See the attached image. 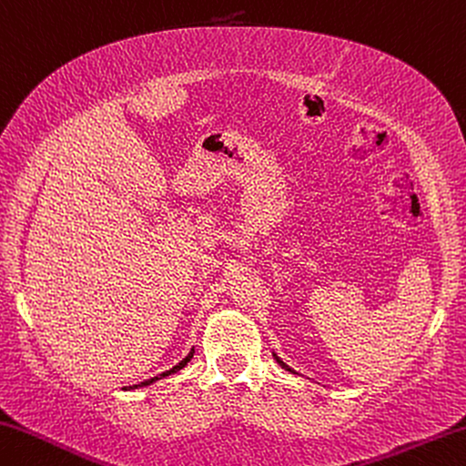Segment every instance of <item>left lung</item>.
I'll list each match as a JSON object with an SVG mask.
<instances>
[{
	"instance_id": "obj_1",
	"label": "left lung",
	"mask_w": 466,
	"mask_h": 466,
	"mask_svg": "<svg viewBox=\"0 0 466 466\" xmlns=\"http://www.w3.org/2000/svg\"><path fill=\"white\" fill-rule=\"evenodd\" d=\"M273 356H275V360H277V362H279V364H281V367H283V369H285V370H289V373H296V370H291V369H289V367H288V364H285V362H283V360H281V358H279V356H277V354H273Z\"/></svg>"
}]
</instances>
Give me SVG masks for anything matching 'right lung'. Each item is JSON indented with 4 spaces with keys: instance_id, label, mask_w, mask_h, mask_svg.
I'll use <instances>...</instances> for the list:
<instances>
[{
    "instance_id": "right-lung-1",
    "label": "right lung",
    "mask_w": 466,
    "mask_h": 466,
    "mask_svg": "<svg viewBox=\"0 0 466 466\" xmlns=\"http://www.w3.org/2000/svg\"><path fill=\"white\" fill-rule=\"evenodd\" d=\"M193 358V350L191 352L183 358L181 362L178 364H175L173 369L170 370H164V373H160V375H156V377H152V379H146V381H141V383H137V385H128V388H123V390H139V388H146V385H152V383H156V381H160V379H164V377H168V375H173V373H178V370H181L183 367H187V362L191 360Z\"/></svg>"
}]
</instances>
